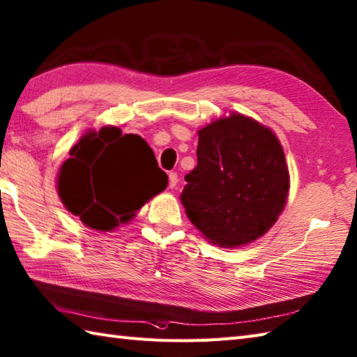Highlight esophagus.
I'll return each instance as SVG.
<instances>
[{
    "label": "esophagus",
    "instance_id": "esophagus-1",
    "mask_svg": "<svg viewBox=\"0 0 357 357\" xmlns=\"http://www.w3.org/2000/svg\"><path fill=\"white\" fill-rule=\"evenodd\" d=\"M176 184H178V173L172 172L169 174V185H170V188H174V187H176Z\"/></svg>",
    "mask_w": 357,
    "mask_h": 357
}]
</instances>
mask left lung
Returning a JSON list of instances; mask_svg holds the SVG:
<instances>
[{"mask_svg":"<svg viewBox=\"0 0 357 357\" xmlns=\"http://www.w3.org/2000/svg\"><path fill=\"white\" fill-rule=\"evenodd\" d=\"M198 165L185 174L181 202L207 240L235 248L268 232L286 204L289 174L274 132L241 114L198 132Z\"/></svg>","mask_w":357,"mask_h":357,"instance_id":"8db88e82","label":"left lung"}]
</instances>
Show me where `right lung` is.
Here are the masks:
<instances>
[{"mask_svg": "<svg viewBox=\"0 0 357 357\" xmlns=\"http://www.w3.org/2000/svg\"><path fill=\"white\" fill-rule=\"evenodd\" d=\"M167 184L169 176L141 136H122L116 127H103L88 132L69 151L59 174V195L83 225L111 230L130 221Z\"/></svg>", "mask_w": 357, "mask_h": 357, "instance_id": "obj_1", "label": "right lung"}]
</instances>
